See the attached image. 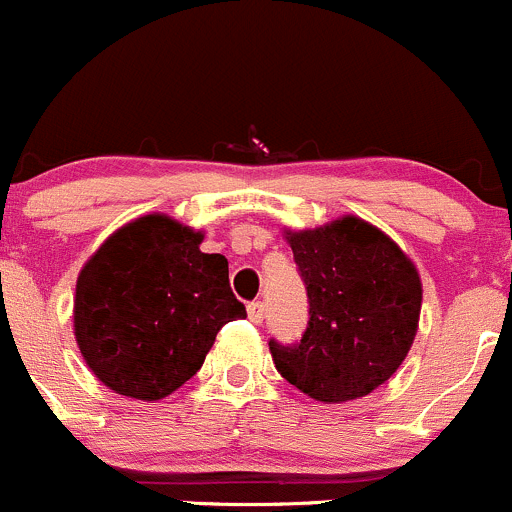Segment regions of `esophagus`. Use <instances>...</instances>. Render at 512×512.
I'll use <instances>...</instances> for the list:
<instances>
[{
	"mask_svg": "<svg viewBox=\"0 0 512 512\" xmlns=\"http://www.w3.org/2000/svg\"><path fill=\"white\" fill-rule=\"evenodd\" d=\"M247 317H250V322L262 324V319H265V304H262V302L247 304Z\"/></svg>",
	"mask_w": 512,
	"mask_h": 512,
	"instance_id": "esophagus-1",
	"label": "esophagus"
}]
</instances>
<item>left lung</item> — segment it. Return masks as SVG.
<instances>
[{
  "instance_id": "1",
  "label": "left lung",
  "mask_w": 512,
  "mask_h": 512,
  "mask_svg": "<svg viewBox=\"0 0 512 512\" xmlns=\"http://www.w3.org/2000/svg\"><path fill=\"white\" fill-rule=\"evenodd\" d=\"M287 240L307 289L309 319L299 342L270 339L277 371L327 404L371 394L414 344L421 312L416 267L359 218L292 232Z\"/></svg>"
}]
</instances>
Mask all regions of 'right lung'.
Segmentation results:
<instances>
[{
    "label": "right lung",
    "instance_id": "add662e5",
    "mask_svg": "<svg viewBox=\"0 0 512 512\" xmlns=\"http://www.w3.org/2000/svg\"><path fill=\"white\" fill-rule=\"evenodd\" d=\"M165 215L113 232L76 282V342L91 371L123 396L158 401L203 366L223 324L247 317L223 255Z\"/></svg>",
    "mask_w": 512,
    "mask_h": 512
}]
</instances>
